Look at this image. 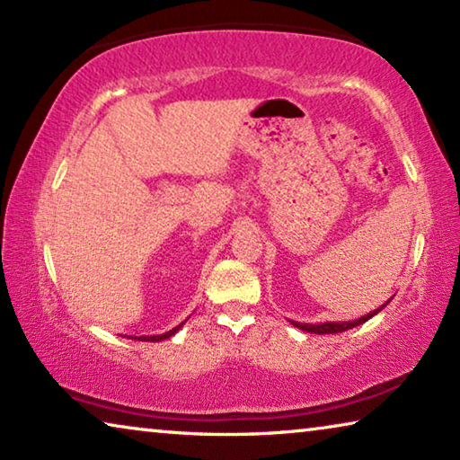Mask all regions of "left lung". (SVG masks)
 <instances>
[{"label": "left lung", "mask_w": 460, "mask_h": 460, "mask_svg": "<svg viewBox=\"0 0 460 460\" xmlns=\"http://www.w3.org/2000/svg\"><path fill=\"white\" fill-rule=\"evenodd\" d=\"M389 305V300L385 302V305H381L377 310H373V313L365 314L361 318H357V321H347V323H321V324H308V323H296V321H290L296 329L305 331V332H314V334H332V332H342V331H349L353 329V326H359L363 323H367L371 316H376L379 310H384L385 306Z\"/></svg>", "instance_id": "1"}]
</instances>
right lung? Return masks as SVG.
I'll use <instances>...</instances> for the list:
<instances>
[{"label": "right lung", "instance_id": "right-lung-1", "mask_svg": "<svg viewBox=\"0 0 460 460\" xmlns=\"http://www.w3.org/2000/svg\"><path fill=\"white\" fill-rule=\"evenodd\" d=\"M186 323V321H184ZM184 323H181L178 326H174L172 331H168V332H164V334H146V337H128V339H134V341H150V342H158V341H164V339H170L172 337V334H176L178 331L182 329V324Z\"/></svg>", "mask_w": 460, "mask_h": 460}]
</instances>
